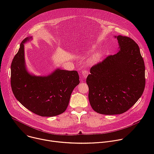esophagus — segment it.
<instances>
[{"label": "esophagus", "mask_w": 154, "mask_h": 154, "mask_svg": "<svg viewBox=\"0 0 154 154\" xmlns=\"http://www.w3.org/2000/svg\"><path fill=\"white\" fill-rule=\"evenodd\" d=\"M81 75H82V77H83V78L85 79V78L87 77V75H88V71H86V70L82 71Z\"/></svg>", "instance_id": "esophagus-1"}]
</instances>
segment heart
<instances>
[{"label":"heart","mask_w":154,"mask_h":154,"mask_svg":"<svg viewBox=\"0 0 154 154\" xmlns=\"http://www.w3.org/2000/svg\"><path fill=\"white\" fill-rule=\"evenodd\" d=\"M102 56V54L101 52H98V53H96L93 55V60L96 61H98L100 57Z\"/></svg>","instance_id":"1"}]
</instances>
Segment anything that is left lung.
<instances>
[{
    "label": "left lung",
    "mask_w": 154,
    "mask_h": 154,
    "mask_svg": "<svg viewBox=\"0 0 154 154\" xmlns=\"http://www.w3.org/2000/svg\"><path fill=\"white\" fill-rule=\"evenodd\" d=\"M119 51L94 65L86 79L92 108L107 115L122 114L142 96L146 83L145 66L137 44L119 35Z\"/></svg>",
    "instance_id": "obj_1"
}]
</instances>
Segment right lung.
Wrapping results in <instances>:
<instances>
[{"mask_svg":"<svg viewBox=\"0 0 154 154\" xmlns=\"http://www.w3.org/2000/svg\"><path fill=\"white\" fill-rule=\"evenodd\" d=\"M25 38L11 65V86L16 99L33 113L52 117L66 109L71 93L79 83L76 71L56 69L47 76L29 74L26 67L24 44Z\"/></svg>","mask_w":154,"mask_h":154,"instance_id":"obj_1","label":"right lung"}]
</instances>
